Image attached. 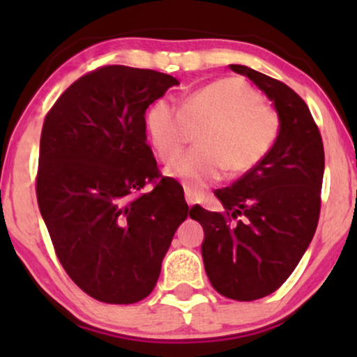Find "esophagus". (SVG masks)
Listing matches in <instances>:
<instances>
[{
  "mask_svg": "<svg viewBox=\"0 0 357 357\" xmlns=\"http://www.w3.org/2000/svg\"><path fill=\"white\" fill-rule=\"evenodd\" d=\"M185 199H187L188 206H193V204H195V195L187 188H185Z\"/></svg>",
  "mask_w": 357,
  "mask_h": 357,
  "instance_id": "1",
  "label": "esophagus"
}]
</instances>
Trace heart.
<instances>
[{
    "label": "heart",
    "instance_id": "1",
    "mask_svg": "<svg viewBox=\"0 0 357 357\" xmlns=\"http://www.w3.org/2000/svg\"><path fill=\"white\" fill-rule=\"evenodd\" d=\"M258 92L238 77H222L190 94L180 109L155 100L146 112V131L160 160L169 162L197 133V148L188 149L167 169L192 193H202L227 170L245 174L265 159L275 144L280 119L263 104Z\"/></svg>",
    "mask_w": 357,
    "mask_h": 357
}]
</instances>
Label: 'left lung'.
<instances>
[{"instance_id":"1","label":"left lung","mask_w":357,"mask_h":357,"mask_svg":"<svg viewBox=\"0 0 357 357\" xmlns=\"http://www.w3.org/2000/svg\"><path fill=\"white\" fill-rule=\"evenodd\" d=\"M229 68L273 102L280 133L257 167L214 192L222 213L197 204L190 218L203 226L202 255L214 289L234 301H257L281 287L312 242L325 153L309 107L289 86L248 66Z\"/></svg>"}]
</instances>
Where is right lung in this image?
Masks as SVG:
<instances>
[{
	"label": "right lung",
	"mask_w": 357,
	"mask_h": 357,
	"mask_svg": "<svg viewBox=\"0 0 357 357\" xmlns=\"http://www.w3.org/2000/svg\"><path fill=\"white\" fill-rule=\"evenodd\" d=\"M178 81L121 65L87 73L45 116L37 202L68 276L107 304L154 289L177 227L183 188L162 177L146 143V109ZM149 181L155 188L141 194Z\"/></svg>",
	"instance_id": "add662e5"
}]
</instances>
